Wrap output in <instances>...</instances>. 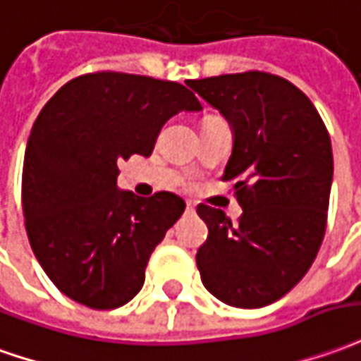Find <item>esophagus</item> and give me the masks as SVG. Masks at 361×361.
<instances>
[{
    "label": "esophagus",
    "mask_w": 361,
    "mask_h": 361,
    "mask_svg": "<svg viewBox=\"0 0 361 361\" xmlns=\"http://www.w3.org/2000/svg\"><path fill=\"white\" fill-rule=\"evenodd\" d=\"M185 213H188V215H191V213H195V207L191 205V203H185Z\"/></svg>",
    "instance_id": "1"
}]
</instances>
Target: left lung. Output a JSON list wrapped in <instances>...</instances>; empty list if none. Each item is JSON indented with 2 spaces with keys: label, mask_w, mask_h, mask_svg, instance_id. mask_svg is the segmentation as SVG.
<instances>
[{
  "label": "left lung",
  "mask_w": 361,
  "mask_h": 361,
  "mask_svg": "<svg viewBox=\"0 0 361 361\" xmlns=\"http://www.w3.org/2000/svg\"><path fill=\"white\" fill-rule=\"evenodd\" d=\"M185 84L233 128L223 180L234 181L238 224L201 205L209 234L197 268L209 293L258 309L291 291L309 271L326 231L332 146L319 111L299 87L266 72L224 74Z\"/></svg>",
  "instance_id": "1"
}]
</instances>
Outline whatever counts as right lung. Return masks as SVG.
<instances>
[{
	"instance_id": "1",
	"label": "right lung",
	"mask_w": 361,
	"mask_h": 361,
	"mask_svg": "<svg viewBox=\"0 0 361 361\" xmlns=\"http://www.w3.org/2000/svg\"><path fill=\"white\" fill-rule=\"evenodd\" d=\"M201 103L185 85L95 72L70 80L35 121L23 162V215L50 281L109 311L142 289L150 254L185 209L170 191L117 188L121 160L150 156L164 123Z\"/></svg>"
}]
</instances>
